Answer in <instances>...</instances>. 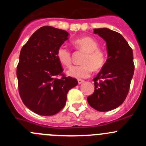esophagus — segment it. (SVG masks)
<instances>
[{"instance_id": "34e87169", "label": "esophagus", "mask_w": 146, "mask_h": 146, "mask_svg": "<svg viewBox=\"0 0 146 146\" xmlns=\"http://www.w3.org/2000/svg\"><path fill=\"white\" fill-rule=\"evenodd\" d=\"M77 82H78V83H79V84H81V83H82V82H84L85 80H83L79 79V80H77Z\"/></svg>"}]
</instances>
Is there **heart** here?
I'll list each match as a JSON object with an SVG mask.
<instances>
[{
    "label": "heart",
    "mask_w": 146,
    "mask_h": 146,
    "mask_svg": "<svg viewBox=\"0 0 146 146\" xmlns=\"http://www.w3.org/2000/svg\"><path fill=\"white\" fill-rule=\"evenodd\" d=\"M76 48L81 52H85L81 63L82 65L72 67L68 71V74L76 78H86L91 75L93 69L101 70L107 61L106 52L102 49L99 48V43L96 40L89 36L77 38L73 42ZM56 56L62 65L70 67L72 64V53L70 50L64 46L58 47Z\"/></svg>",
    "instance_id": "1"
}]
</instances>
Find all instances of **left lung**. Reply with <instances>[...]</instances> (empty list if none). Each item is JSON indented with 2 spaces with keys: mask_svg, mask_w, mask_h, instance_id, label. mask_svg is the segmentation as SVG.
Returning a JSON list of instances; mask_svg holds the SVG:
<instances>
[{
  "mask_svg": "<svg viewBox=\"0 0 146 146\" xmlns=\"http://www.w3.org/2000/svg\"><path fill=\"white\" fill-rule=\"evenodd\" d=\"M94 32L105 40L108 58L93 80L94 92L87 100L89 105L98 111H110L119 107L128 95L135 70L133 52L118 32L105 28H96Z\"/></svg>",
  "mask_w": 146,
  "mask_h": 146,
  "instance_id": "8db88e82",
  "label": "left lung"
}]
</instances>
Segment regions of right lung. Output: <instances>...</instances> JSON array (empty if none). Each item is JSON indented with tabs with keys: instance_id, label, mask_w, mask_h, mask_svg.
<instances>
[{
	"instance_id": "1",
	"label": "right lung",
	"mask_w": 146,
	"mask_h": 146,
	"mask_svg": "<svg viewBox=\"0 0 146 146\" xmlns=\"http://www.w3.org/2000/svg\"><path fill=\"white\" fill-rule=\"evenodd\" d=\"M69 33L44 26L33 33L20 54L17 67L18 90L22 101L33 113L53 115L64 108L68 91L78 83L66 77L56 52Z\"/></svg>"
}]
</instances>
